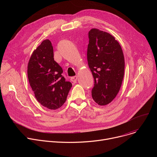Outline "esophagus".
<instances>
[{"label":"esophagus","instance_id":"esophagus-1","mask_svg":"<svg viewBox=\"0 0 157 157\" xmlns=\"http://www.w3.org/2000/svg\"><path fill=\"white\" fill-rule=\"evenodd\" d=\"M77 79H78V76H74V77H72L71 78V81L74 83H76Z\"/></svg>","mask_w":157,"mask_h":157}]
</instances>
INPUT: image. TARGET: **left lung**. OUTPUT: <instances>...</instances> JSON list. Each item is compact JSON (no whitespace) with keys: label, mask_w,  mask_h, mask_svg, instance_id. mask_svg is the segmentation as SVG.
<instances>
[{"label":"left lung","mask_w":157,"mask_h":157,"mask_svg":"<svg viewBox=\"0 0 157 157\" xmlns=\"http://www.w3.org/2000/svg\"><path fill=\"white\" fill-rule=\"evenodd\" d=\"M88 38L87 60L94 79L92 96L96 103L104 105L114 99L120 89L124 56L118 41L108 32L92 29Z\"/></svg>","instance_id":"left-lung-1"}]
</instances>
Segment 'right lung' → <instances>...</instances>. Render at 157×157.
Returning a JSON list of instances; mask_svg holds the SVG:
<instances>
[{"label":"right lung","instance_id":"add662e5","mask_svg":"<svg viewBox=\"0 0 157 157\" xmlns=\"http://www.w3.org/2000/svg\"><path fill=\"white\" fill-rule=\"evenodd\" d=\"M62 73V68L54 60L51 41L43 40L32 53L27 74L36 99L49 109L60 108L72 87V83L65 81Z\"/></svg>","mask_w":157,"mask_h":157}]
</instances>
